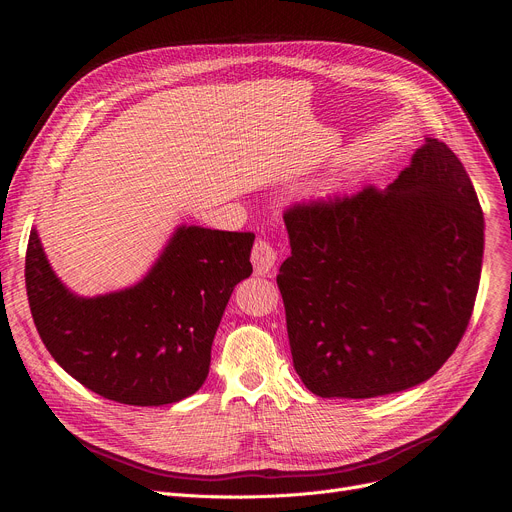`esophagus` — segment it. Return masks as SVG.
<instances>
[{
	"mask_svg": "<svg viewBox=\"0 0 512 512\" xmlns=\"http://www.w3.org/2000/svg\"><path fill=\"white\" fill-rule=\"evenodd\" d=\"M276 259H278V253L272 247V242L265 240V238H259L255 242L253 253H251V263H253L255 274L257 276H267V274H270L274 270Z\"/></svg>",
	"mask_w": 512,
	"mask_h": 512,
	"instance_id": "esophagus-1",
	"label": "esophagus"
}]
</instances>
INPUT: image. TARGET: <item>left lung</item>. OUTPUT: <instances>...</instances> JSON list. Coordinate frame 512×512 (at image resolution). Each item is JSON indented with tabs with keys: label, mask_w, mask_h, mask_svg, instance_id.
I'll use <instances>...</instances> for the list:
<instances>
[{
	"label": "left lung",
	"mask_w": 512,
	"mask_h": 512,
	"mask_svg": "<svg viewBox=\"0 0 512 512\" xmlns=\"http://www.w3.org/2000/svg\"><path fill=\"white\" fill-rule=\"evenodd\" d=\"M276 278L292 363L321 398L409 390L448 361L473 313L483 213L461 159L425 139L380 191L284 211Z\"/></svg>",
	"instance_id": "obj_1"
}]
</instances>
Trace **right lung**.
<instances>
[{"mask_svg":"<svg viewBox=\"0 0 512 512\" xmlns=\"http://www.w3.org/2000/svg\"><path fill=\"white\" fill-rule=\"evenodd\" d=\"M253 232L180 226L149 274L130 288L83 299L53 274L37 230L24 280L51 357L91 392L132 407L195 394L234 286L251 276Z\"/></svg>","mask_w":512,"mask_h":512,"instance_id":"add662e5","label":"right lung"}]
</instances>
